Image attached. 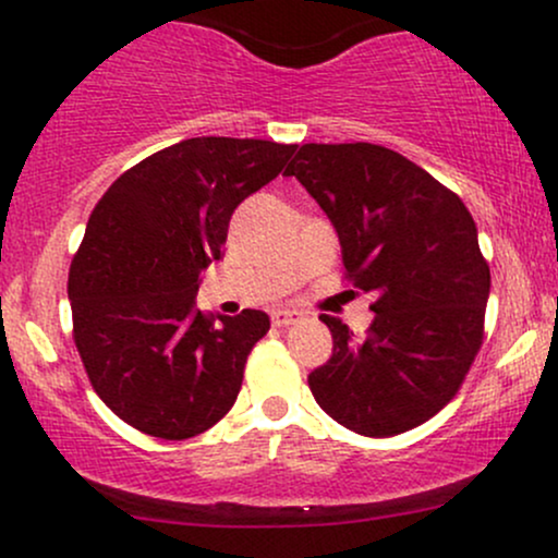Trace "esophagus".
Here are the masks:
<instances>
[{"label": "esophagus", "mask_w": 558, "mask_h": 558, "mask_svg": "<svg viewBox=\"0 0 558 558\" xmlns=\"http://www.w3.org/2000/svg\"><path fill=\"white\" fill-rule=\"evenodd\" d=\"M299 319H301V312L299 310H291V306H288V310L272 312V325H275V328H286V325L299 323Z\"/></svg>", "instance_id": "obj_1"}]
</instances>
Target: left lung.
Wrapping results in <instances>:
<instances>
[{"label":"left lung","mask_w":558,"mask_h":558,"mask_svg":"<svg viewBox=\"0 0 558 558\" xmlns=\"http://www.w3.org/2000/svg\"><path fill=\"white\" fill-rule=\"evenodd\" d=\"M288 175L310 191L341 241L354 286L373 293L367 336L323 315L332 354L310 373L338 425L388 438L453 399L483 343L490 270L457 194L377 144H304Z\"/></svg>","instance_id":"left-lung-1"}]
</instances>
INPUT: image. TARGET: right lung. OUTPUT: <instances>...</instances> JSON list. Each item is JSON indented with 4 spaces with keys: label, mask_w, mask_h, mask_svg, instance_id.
<instances>
[{
    "label": "right lung",
    "mask_w": 558,
    "mask_h": 558,
    "mask_svg": "<svg viewBox=\"0 0 558 558\" xmlns=\"http://www.w3.org/2000/svg\"><path fill=\"white\" fill-rule=\"evenodd\" d=\"M296 146L198 136L146 157L88 217L70 265L73 332L99 399L136 430L183 440L239 399L243 364L270 330L259 310H196L202 270L222 259L230 215Z\"/></svg>",
    "instance_id": "add662e5"
}]
</instances>
